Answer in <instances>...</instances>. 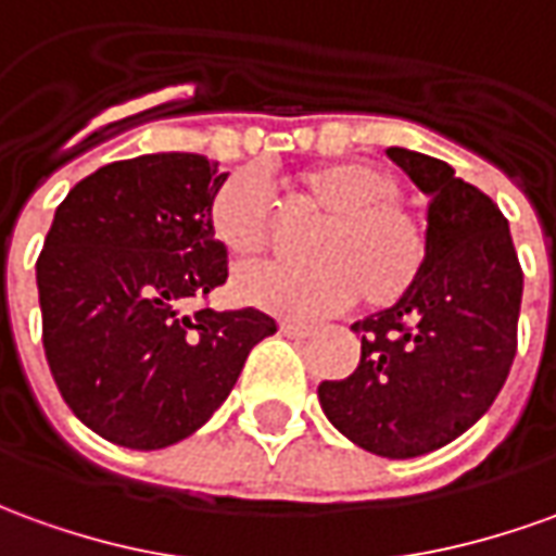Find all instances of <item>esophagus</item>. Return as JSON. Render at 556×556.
<instances>
[{
    "label": "esophagus",
    "mask_w": 556,
    "mask_h": 556,
    "mask_svg": "<svg viewBox=\"0 0 556 556\" xmlns=\"http://www.w3.org/2000/svg\"><path fill=\"white\" fill-rule=\"evenodd\" d=\"M281 332H285L287 339H308L315 327H308V324H296V320H281Z\"/></svg>",
    "instance_id": "1"
}]
</instances>
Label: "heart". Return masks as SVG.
Listing matches in <instances>:
<instances>
[{
  "instance_id": "obj_1",
  "label": "heart",
  "mask_w": 556,
  "mask_h": 556,
  "mask_svg": "<svg viewBox=\"0 0 556 556\" xmlns=\"http://www.w3.org/2000/svg\"><path fill=\"white\" fill-rule=\"evenodd\" d=\"M300 193L327 212L312 239V263L241 266L229 290L241 305L281 317H324L359 296L369 308L400 302L417 285L430 239L427 227L400 202V181L366 160L305 168ZM212 229L232 256L266 248L271 193L256 168H239L212 199Z\"/></svg>"
}]
</instances>
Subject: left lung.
<instances>
[{"instance_id": "1", "label": "left lung", "mask_w": 556, "mask_h": 556, "mask_svg": "<svg viewBox=\"0 0 556 556\" xmlns=\"http://www.w3.org/2000/svg\"><path fill=\"white\" fill-rule=\"evenodd\" d=\"M430 197L417 285L354 324L359 366L317 400L363 451L408 460L454 442L488 412L518 351L523 271L496 202L435 156L388 148Z\"/></svg>"}]
</instances>
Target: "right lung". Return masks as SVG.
Masks as SVG:
<instances>
[{
  "mask_svg": "<svg viewBox=\"0 0 556 556\" xmlns=\"http://www.w3.org/2000/svg\"><path fill=\"white\" fill-rule=\"evenodd\" d=\"M224 181L202 154H141L96 168L53 214L36 263L45 357L75 417L114 445L197 432L278 329L256 308L187 312L227 281L212 229Z\"/></svg>",
  "mask_w": 556,
  "mask_h": 556,
  "instance_id": "add662e5",
  "label": "right lung"
}]
</instances>
